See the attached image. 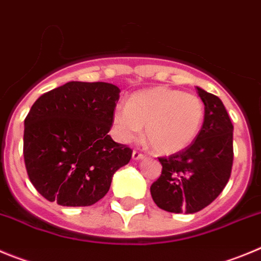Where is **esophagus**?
Returning <instances> with one entry per match:
<instances>
[{
    "label": "esophagus",
    "instance_id": "esophagus-1",
    "mask_svg": "<svg viewBox=\"0 0 261 261\" xmlns=\"http://www.w3.org/2000/svg\"><path fill=\"white\" fill-rule=\"evenodd\" d=\"M143 157H144V154L140 153L139 151H133V159L134 160H140V159H143Z\"/></svg>",
    "mask_w": 261,
    "mask_h": 261
}]
</instances>
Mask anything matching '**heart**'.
I'll return each instance as SVG.
<instances>
[{
    "mask_svg": "<svg viewBox=\"0 0 261 261\" xmlns=\"http://www.w3.org/2000/svg\"><path fill=\"white\" fill-rule=\"evenodd\" d=\"M204 104L198 96L157 87L136 92L114 110L113 126L122 142H133L144 128L154 152L171 154L189 147L204 122Z\"/></svg>",
    "mask_w": 261,
    "mask_h": 261,
    "instance_id": "obj_1",
    "label": "heart"
}]
</instances>
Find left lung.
Instances as JSON below:
<instances>
[{"instance_id":"obj_1","label":"left lung","mask_w":261,"mask_h":261,"mask_svg":"<svg viewBox=\"0 0 261 261\" xmlns=\"http://www.w3.org/2000/svg\"><path fill=\"white\" fill-rule=\"evenodd\" d=\"M198 93L205 110L199 135L182 151L159 157L163 171L151 195L166 212H199L221 194L231 174L233 123L217 96L199 87Z\"/></svg>"}]
</instances>
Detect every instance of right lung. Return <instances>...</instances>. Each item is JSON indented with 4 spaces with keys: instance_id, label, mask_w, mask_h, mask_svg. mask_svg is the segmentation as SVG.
Returning a JSON list of instances; mask_svg holds the SVG:
<instances>
[{
    "instance_id": "right-lung-1",
    "label": "right lung",
    "mask_w": 261,
    "mask_h": 261,
    "mask_svg": "<svg viewBox=\"0 0 261 261\" xmlns=\"http://www.w3.org/2000/svg\"><path fill=\"white\" fill-rule=\"evenodd\" d=\"M119 88L104 82H69L45 92L24 119L27 174L46 200L63 206L97 203L133 149L108 135Z\"/></svg>"
}]
</instances>
